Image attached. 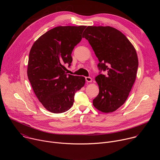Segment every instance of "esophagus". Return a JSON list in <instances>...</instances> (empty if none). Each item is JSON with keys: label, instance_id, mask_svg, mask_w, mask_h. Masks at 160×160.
Wrapping results in <instances>:
<instances>
[{"label": "esophagus", "instance_id": "1", "mask_svg": "<svg viewBox=\"0 0 160 160\" xmlns=\"http://www.w3.org/2000/svg\"><path fill=\"white\" fill-rule=\"evenodd\" d=\"M85 80L87 82H92V79L91 77H85Z\"/></svg>", "mask_w": 160, "mask_h": 160}]
</instances>
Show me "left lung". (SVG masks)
Masks as SVG:
<instances>
[{
    "instance_id": "8db88e82",
    "label": "left lung",
    "mask_w": 160,
    "mask_h": 160,
    "mask_svg": "<svg viewBox=\"0 0 160 160\" xmlns=\"http://www.w3.org/2000/svg\"><path fill=\"white\" fill-rule=\"evenodd\" d=\"M99 59L96 77L99 92L94 106L103 112L116 111L126 101L135 82L139 62L132 43L120 31L111 27L88 26L83 33Z\"/></svg>"
}]
</instances>
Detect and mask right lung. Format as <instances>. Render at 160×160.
Segmentation results:
<instances>
[{
  "mask_svg": "<svg viewBox=\"0 0 160 160\" xmlns=\"http://www.w3.org/2000/svg\"><path fill=\"white\" fill-rule=\"evenodd\" d=\"M86 26L55 27L40 36L29 54L27 75L35 94L43 107L53 113L70 109L75 94L84 86L83 77L67 74L72 53L82 40Z\"/></svg>",
  "mask_w": 160,
  "mask_h": 160,
  "instance_id": "add662e5",
  "label": "right lung"
}]
</instances>
